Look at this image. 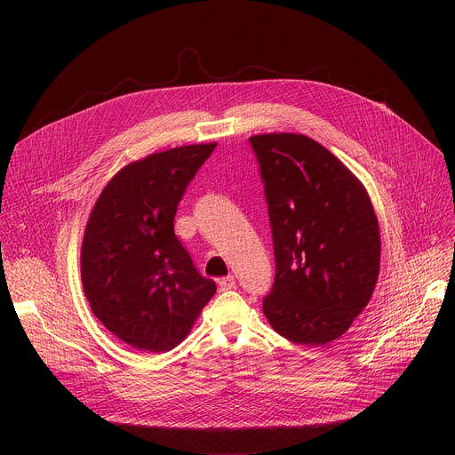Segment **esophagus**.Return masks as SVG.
Here are the masks:
<instances>
[{"instance_id":"1","label":"esophagus","mask_w":455,"mask_h":455,"mask_svg":"<svg viewBox=\"0 0 455 455\" xmlns=\"http://www.w3.org/2000/svg\"><path fill=\"white\" fill-rule=\"evenodd\" d=\"M218 286H220V291H228L235 286V279L232 275H227V277H221L218 281Z\"/></svg>"}]
</instances>
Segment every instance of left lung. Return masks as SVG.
Returning <instances> with one entry per match:
<instances>
[{
	"label": "left lung",
	"mask_w": 455,
	"mask_h": 455,
	"mask_svg": "<svg viewBox=\"0 0 455 455\" xmlns=\"http://www.w3.org/2000/svg\"><path fill=\"white\" fill-rule=\"evenodd\" d=\"M248 142L265 185L275 255L263 311L284 339L328 344L349 330L376 286L379 228L371 200L335 155L304 135Z\"/></svg>",
	"instance_id": "left-lung-1"
}]
</instances>
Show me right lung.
Segmentation results:
<instances>
[{
    "label": "right lung",
    "instance_id": "1",
    "mask_svg": "<svg viewBox=\"0 0 455 455\" xmlns=\"http://www.w3.org/2000/svg\"><path fill=\"white\" fill-rule=\"evenodd\" d=\"M214 149L185 146L129 164L92 211L81 250L84 293L95 316L132 347L171 351L216 293L174 234L178 204Z\"/></svg>",
    "mask_w": 455,
    "mask_h": 455
}]
</instances>
